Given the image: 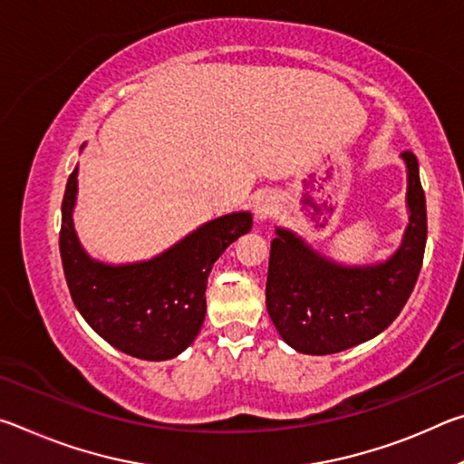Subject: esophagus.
I'll use <instances>...</instances> for the list:
<instances>
[{"label":"esophagus","instance_id":"obj_1","mask_svg":"<svg viewBox=\"0 0 464 464\" xmlns=\"http://www.w3.org/2000/svg\"><path fill=\"white\" fill-rule=\"evenodd\" d=\"M276 210H278V200H276V196H272V194H264L262 198H257L254 204V215L260 223L272 218L274 215H276Z\"/></svg>","mask_w":464,"mask_h":464}]
</instances>
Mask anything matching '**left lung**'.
<instances>
[{
  "instance_id": "1",
  "label": "left lung",
  "mask_w": 464,
  "mask_h": 464,
  "mask_svg": "<svg viewBox=\"0 0 464 464\" xmlns=\"http://www.w3.org/2000/svg\"><path fill=\"white\" fill-rule=\"evenodd\" d=\"M407 166V225L401 247L384 264L342 266L319 256L293 231L272 239L266 307L274 327L296 352L313 356L354 348L387 329L405 307L420 276L428 237L426 194L418 157Z\"/></svg>"
}]
</instances>
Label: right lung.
Listing matches in <instances>:
<instances>
[{
	"label": "right lung",
	"mask_w": 464,
	"mask_h": 464,
	"mask_svg": "<svg viewBox=\"0 0 464 464\" xmlns=\"http://www.w3.org/2000/svg\"><path fill=\"white\" fill-rule=\"evenodd\" d=\"M77 168L63 196L61 262L77 311L100 337L140 360H168L198 335L207 313L208 274L231 243L249 233L251 215L218 217L147 262L92 260L73 229Z\"/></svg>",
	"instance_id": "obj_1"
}]
</instances>
